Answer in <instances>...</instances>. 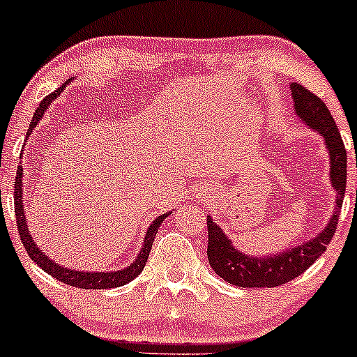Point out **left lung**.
Returning <instances> with one entry per match:
<instances>
[{
    "instance_id": "left-lung-1",
    "label": "left lung",
    "mask_w": 357,
    "mask_h": 357,
    "mask_svg": "<svg viewBox=\"0 0 357 357\" xmlns=\"http://www.w3.org/2000/svg\"><path fill=\"white\" fill-rule=\"evenodd\" d=\"M294 107L298 119L319 132L326 142L331 165V184L335 191V211L329 218L327 227L314 238L294 248H285L284 252L273 253L268 257H252L233 247V241L225 235L223 230L206 218L208 225V261L215 273L228 284L236 287H278L304 273L319 257L326 252L327 245L333 240L337 230L339 213H341L344 192L347 179V153L329 109L315 93L307 90L304 85L292 82ZM357 166V161H356Z\"/></svg>"
}]
</instances>
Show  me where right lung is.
Wrapping results in <instances>:
<instances>
[{"mask_svg": "<svg viewBox=\"0 0 357 357\" xmlns=\"http://www.w3.org/2000/svg\"><path fill=\"white\" fill-rule=\"evenodd\" d=\"M70 82L68 79L65 82L61 87H59L55 92L47 96L45 99L40 102L38 109L35 110L33 119H31V124L28 127L26 137L31 136L33 129L38 126V122L42 121L43 114L47 112V109L50 107V104L56 97H60L61 90L67 87V84ZM23 166H18V173H16V179H15V213H16V227H18V233L20 238L23 241V247L26 250V253L30 255L31 260L38 265L40 268L45 270L48 275H52L56 280L63 282V284L72 285V287H79V289H114V287H122L126 285L127 282H130L132 278H136L139 273L142 272L144 268L147 257H149L151 247H153V241L155 238V233L159 230V225L165 221L166 216L171 215L169 213H165V215L158 216L153 223L149 225L147 228V233L144 236V243H142L141 252L137 253L136 260L129 265V267L122 268V270H114V272H77V270L67 268L63 265L55 264L50 257L45 255L42 250L38 248V245L35 243V240L31 238L30 228L26 225V218H24V210H23Z\"/></svg>", "mask_w": 357, "mask_h": 357, "instance_id": "1", "label": "right lung"}]
</instances>
